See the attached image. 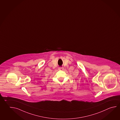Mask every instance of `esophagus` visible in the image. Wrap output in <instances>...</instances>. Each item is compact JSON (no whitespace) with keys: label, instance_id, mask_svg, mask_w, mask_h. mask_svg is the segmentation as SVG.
<instances>
[{"label":"esophagus","instance_id":"34e87169","mask_svg":"<svg viewBox=\"0 0 120 120\" xmlns=\"http://www.w3.org/2000/svg\"><path fill=\"white\" fill-rule=\"evenodd\" d=\"M59 71H63L64 70V68L63 67H60L58 68Z\"/></svg>","mask_w":120,"mask_h":120}]
</instances>
